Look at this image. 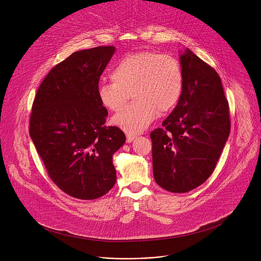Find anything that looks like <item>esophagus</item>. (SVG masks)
Returning <instances> with one entry per match:
<instances>
[{
    "mask_svg": "<svg viewBox=\"0 0 261 261\" xmlns=\"http://www.w3.org/2000/svg\"><path fill=\"white\" fill-rule=\"evenodd\" d=\"M136 139V136H134V135H127L126 136V143H132L134 140Z\"/></svg>",
    "mask_w": 261,
    "mask_h": 261,
    "instance_id": "34e87169",
    "label": "esophagus"
}]
</instances>
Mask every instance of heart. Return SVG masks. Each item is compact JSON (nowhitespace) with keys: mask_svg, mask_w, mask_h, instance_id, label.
<instances>
[{"mask_svg":"<svg viewBox=\"0 0 261 261\" xmlns=\"http://www.w3.org/2000/svg\"><path fill=\"white\" fill-rule=\"evenodd\" d=\"M112 80L101 81L97 95L102 107L118 112L132 92L134 103L112 118V123L127 134L144 132L158 116L176 107L184 87L180 62L173 56L153 51L121 58L111 72Z\"/></svg>","mask_w":261,"mask_h":261,"instance_id":"heart-1","label":"heart"}]
</instances>
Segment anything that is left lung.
I'll list each match as a JSON object with an SVG mask.
<instances>
[{
    "instance_id": "left-lung-1",
    "label": "left lung",
    "mask_w": 261,
    "mask_h": 261,
    "mask_svg": "<svg viewBox=\"0 0 261 261\" xmlns=\"http://www.w3.org/2000/svg\"><path fill=\"white\" fill-rule=\"evenodd\" d=\"M179 52L183 92L150 139L156 184L169 192L186 193L211 176L231 125L218 73L190 49Z\"/></svg>"
}]
</instances>
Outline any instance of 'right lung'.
I'll return each instance as SVG.
<instances>
[{
	"mask_svg": "<svg viewBox=\"0 0 261 261\" xmlns=\"http://www.w3.org/2000/svg\"><path fill=\"white\" fill-rule=\"evenodd\" d=\"M115 52L99 46L74 52L42 81L32 107L30 137L49 177L64 193L93 200L116 181L112 156L124 142L98 95L99 77Z\"/></svg>",
	"mask_w": 261,
	"mask_h": 261,
	"instance_id": "1",
	"label": "right lung"
}]
</instances>
